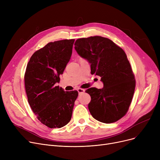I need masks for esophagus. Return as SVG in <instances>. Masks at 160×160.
I'll return each instance as SVG.
<instances>
[{"instance_id":"1","label":"esophagus","mask_w":160,"mask_h":160,"mask_svg":"<svg viewBox=\"0 0 160 160\" xmlns=\"http://www.w3.org/2000/svg\"><path fill=\"white\" fill-rule=\"evenodd\" d=\"M77 91H78V93H79V94L82 93H83V92H85V89H81V88H78V89H77Z\"/></svg>"}]
</instances>
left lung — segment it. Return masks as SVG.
<instances>
[{"label":"left lung","mask_w":160,"mask_h":160,"mask_svg":"<svg viewBox=\"0 0 160 160\" xmlns=\"http://www.w3.org/2000/svg\"><path fill=\"white\" fill-rule=\"evenodd\" d=\"M74 48L91 66V74L101 77L102 89L86 91L91 96L90 113L104 123L116 122L127 113L132 102L136 81L124 50L110 39L101 36L80 38Z\"/></svg>","instance_id":"left-lung-1"}]
</instances>
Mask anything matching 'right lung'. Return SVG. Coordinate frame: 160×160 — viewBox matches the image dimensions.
<instances>
[{
	"label": "right lung",
	"instance_id": "add662e5",
	"mask_svg": "<svg viewBox=\"0 0 160 160\" xmlns=\"http://www.w3.org/2000/svg\"><path fill=\"white\" fill-rule=\"evenodd\" d=\"M74 39L50 42L31 56L24 74L28 103L38 119L50 128H62L71 119L77 91L56 86L70 60Z\"/></svg>",
	"mask_w": 160,
	"mask_h": 160
}]
</instances>
